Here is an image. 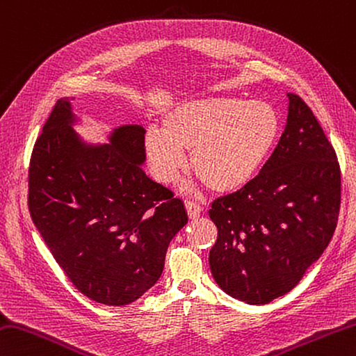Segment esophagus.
Wrapping results in <instances>:
<instances>
[{"label":"esophagus","mask_w":356,"mask_h":356,"mask_svg":"<svg viewBox=\"0 0 356 356\" xmlns=\"http://www.w3.org/2000/svg\"><path fill=\"white\" fill-rule=\"evenodd\" d=\"M185 208H186L188 216H190L191 219L199 218V214L202 213L200 205L196 204V202H194V200H185Z\"/></svg>","instance_id":"obj_1"}]
</instances>
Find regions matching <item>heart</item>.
<instances>
[{"mask_svg": "<svg viewBox=\"0 0 356 356\" xmlns=\"http://www.w3.org/2000/svg\"><path fill=\"white\" fill-rule=\"evenodd\" d=\"M281 131L277 111L267 102L205 99L170 111L163 131L151 129L145 152L154 177L171 184L186 166L214 191H234L252 180Z\"/></svg>", "mask_w": 356, "mask_h": 356, "instance_id": "heart-1", "label": "heart"}]
</instances>
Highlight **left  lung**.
<instances>
[{
    "label": "left lung",
    "mask_w": 356,
    "mask_h": 356,
    "mask_svg": "<svg viewBox=\"0 0 356 356\" xmlns=\"http://www.w3.org/2000/svg\"><path fill=\"white\" fill-rule=\"evenodd\" d=\"M287 97V124L273 154L208 213L218 227L208 256L214 281L248 304H268L296 287L329 245L339 216L337 152L307 103Z\"/></svg>",
    "instance_id": "8db88e82"
}]
</instances>
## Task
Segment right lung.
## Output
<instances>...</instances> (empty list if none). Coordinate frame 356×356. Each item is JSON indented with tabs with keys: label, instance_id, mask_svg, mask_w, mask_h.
<instances>
[{
	"label": "right lung",
	"instance_id": "1",
	"mask_svg": "<svg viewBox=\"0 0 356 356\" xmlns=\"http://www.w3.org/2000/svg\"><path fill=\"white\" fill-rule=\"evenodd\" d=\"M72 122L71 104L60 99L33 145L27 207L80 293L127 305L159 281L188 216L184 202L142 170V127L115 129L111 145L86 146Z\"/></svg>",
	"mask_w": 356,
	"mask_h": 356
}]
</instances>
